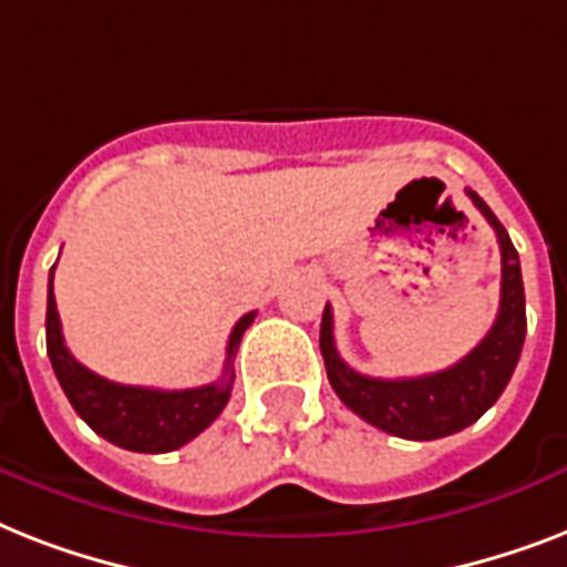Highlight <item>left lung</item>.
<instances>
[{"label": "left lung", "instance_id": "obj_1", "mask_svg": "<svg viewBox=\"0 0 567 567\" xmlns=\"http://www.w3.org/2000/svg\"><path fill=\"white\" fill-rule=\"evenodd\" d=\"M485 220L492 223L501 244V309L488 336L447 371L412 379H377L353 371L338 355L332 332V309H323L320 320V353L327 362V377L341 396V403L377 430L396 439L432 441L465 430L480 421L509 385L520 347L527 336V306H524V279H520L518 249L512 247L509 231L494 217L488 205L467 190Z\"/></svg>", "mask_w": 567, "mask_h": 567}]
</instances>
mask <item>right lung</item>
<instances>
[{
	"mask_svg": "<svg viewBox=\"0 0 567 567\" xmlns=\"http://www.w3.org/2000/svg\"><path fill=\"white\" fill-rule=\"evenodd\" d=\"M52 274L49 270L47 293V353L52 362L58 382L64 388L66 400L73 403L75 414L111 444H117L132 453H171L196 439L205 426L217 421L223 405L229 403L231 359L238 353L244 332L249 329L256 311H249L235 323L226 347V368L223 377L212 385L182 388V391H162V388L120 385L100 373L87 371L82 362H75L66 350L61 318H58L55 293H52Z\"/></svg>",
	"mask_w": 567,
	"mask_h": 567,
	"instance_id": "1",
	"label": "right lung"
}]
</instances>
